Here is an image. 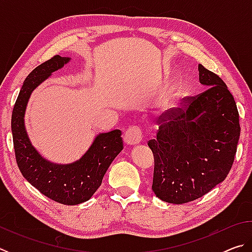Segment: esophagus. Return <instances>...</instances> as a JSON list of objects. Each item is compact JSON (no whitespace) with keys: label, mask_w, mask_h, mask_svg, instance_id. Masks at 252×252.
<instances>
[{"label":"esophagus","mask_w":252,"mask_h":252,"mask_svg":"<svg viewBox=\"0 0 252 252\" xmlns=\"http://www.w3.org/2000/svg\"><path fill=\"white\" fill-rule=\"evenodd\" d=\"M123 139H125V142L126 144H129V146H134V144L141 142L142 131L139 126H130L129 129L126 131L125 135H123Z\"/></svg>","instance_id":"1"}]
</instances>
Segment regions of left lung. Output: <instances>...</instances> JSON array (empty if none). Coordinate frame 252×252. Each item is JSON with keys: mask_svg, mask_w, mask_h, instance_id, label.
Here are the masks:
<instances>
[{"mask_svg": "<svg viewBox=\"0 0 252 252\" xmlns=\"http://www.w3.org/2000/svg\"><path fill=\"white\" fill-rule=\"evenodd\" d=\"M198 70L207 90L188 97L186 108L161 116L157 138L148 142L155 157L153 192L173 204L201 198L224 180L240 136L237 104L227 85L203 65Z\"/></svg>", "mask_w": 252, "mask_h": 252, "instance_id": "1", "label": "left lung"}]
</instances>
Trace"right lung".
Wrapping results in <instances>:
<instances>
[{
	"label": "right lung",
	"mask_w": 252,
	"mask_h": 252,
	"mask_svg": "<svg viewBox=\"0 0 252 252\" xmlns=\"http://www.w3.org/2000/svg\"><path fill=\"white\" fill-rule=\"evenodd\" d=\"M70 60L55 55L28 75L12 112L11 127L16 162L28 182L54 201L75 206L88 201L101 186L106 170L122 151L123 141L121 131L118 129L99 133L79 160L66 164L46 160L32 146L24 121L30 96L42 82L53 72L62 69Z\"/></svg>",
	"instance_id": "obj_1"
}]
</instances>
